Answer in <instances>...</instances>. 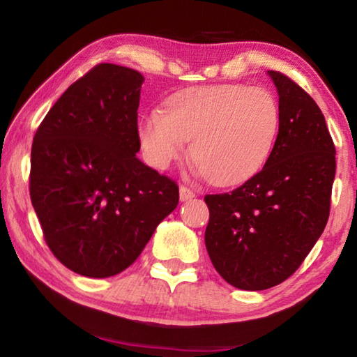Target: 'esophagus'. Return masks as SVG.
Wrapping results in <instances>:
<instances>
[{
	"mask_svg": "<svg viewBox=\"0 0 357 357\" xmlns=\"http://www.w3.org/2000/svg\"><path fill=\"white\" fill-rule=\"evenodd\" d=\"M193 197H195V192L190 190L189 187H185V185H181L179 187V198H181V202L192 200Z\"/></svg>",
	"mask_w": 357,
	"mask_h": 357,
	"instance_id": "esophagus-1",
	"label": "esophagus"
}]
</instances>
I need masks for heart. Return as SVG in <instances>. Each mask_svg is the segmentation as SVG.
I'll return each mask as SVG.
<instances>
[{"instance_id":"1","label":"heart","mask_w":357,"mask_h":357,"mask_svg":"<svg viewBox=\"0 0 357 357\" xmlns=\"http://www.w3.org/2000/svg\"><path fill=\"white\" fill-rule=\"evenodd\" d=\"M280 128L279 102L264 88L211 84L178 91L165 113L148 112L138 124L144 157L164 170L184 153L215 185H236L261 170Z\"/></svg>"}]
</instances>
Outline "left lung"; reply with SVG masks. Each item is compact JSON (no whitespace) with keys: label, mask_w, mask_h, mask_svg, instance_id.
<instances>
[{"label":"left lung","mask_w":357,"mask_h":357,"mask_svg":"<svg viewBox=\"0 0 357 357\" xmlns=\"http://www.w3.org/2000/svg\"><path fill=\"white\" fill-rule=\"evenodd\" d=\"M279 93L280 128L261 172L227 193L206 195L204 243L229 285L259 291L296 273L329 219L335 146L304 89L268 70Z\"/></svg>","instance_id":"left-lung-1"}]
</instances>
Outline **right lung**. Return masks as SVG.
<instances>
[{
    "mask_svg": "<svg viewBox=\"0 0 357 357\" xmlns=\"http://www.w3.org/2000/svg\"><path fill=\"white\" fill-rule=\"evenodd\" d=\"M143 80L124 66H94L66 89L34 135L33 208L48 249L84 277L123 273L178 206V184L135 155Z\"/></svg>",
    "mask_w": 357,
    "mask_h": 357,
    "instance_id": "1",
    "label": "right lung"
}]
</instances>
